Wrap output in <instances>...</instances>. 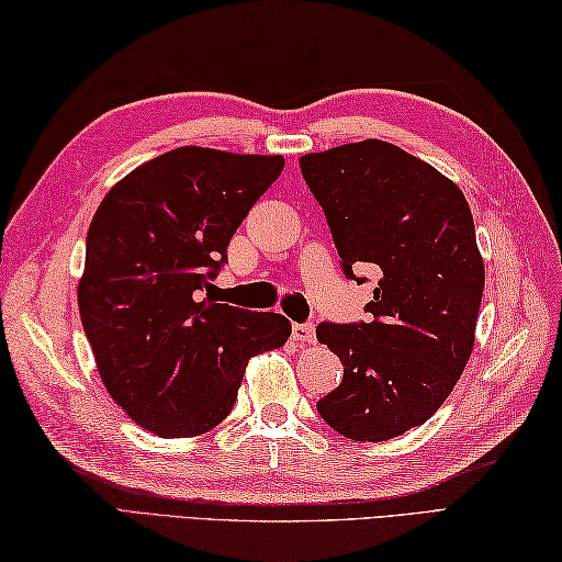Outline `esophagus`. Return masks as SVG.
Masks as SVG:
<instances>
[{
    "label": "esophagus",
    "mask_w": 562,
    "mask_h": 562,
    "mask_svg": "<svg viewBox=\"0 0 562 562\" xmlns=\"http://www.w3.org/2000/svg\"><path fill=\"white\" fill-rule=\"evenodd\" d=\"M292 338L296 342H316V328L312 324H294Z\"/></svg>",
    "instance_id": "1"
}]
</instances>
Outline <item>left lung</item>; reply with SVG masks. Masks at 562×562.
Segmentation results:
<instances>
[{"instance_id":"left-lung-1","label":"left lung","mask_w":562,"mask_h":562,"mask_svg":"<svg viewBox=\"0 0 562 562\" xmlns=\"http://www.w3.org/2000/svg\"><path fill=\"white\" fill-rule=\"evenodd\" d=\"M300 166L345 274H381L372 324L316 328L342 362L316 408L342 437L386 441L439 411L473 352L485 268L471 207L445 173L384 139L304 154Z\"/></svg>"}]
</instances>
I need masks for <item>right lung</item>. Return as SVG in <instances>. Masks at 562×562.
I'll use <instances>...</instances> for the list:
<instances>
[{
    "instance_id": "right-lung-1",
    "label": "right lung",
    "mask_w": 562,
    "mask_h": 562,
    "mask_svg": "<svg viewBox=\"0 0 562 562\" xmlns=\"http://www.w3.org/2000/svg\"><path fill=\"white\" fill-rule=\"evenodd\" d=\"M282 169L280 154L178 147L121 178L93 214L77 288L81 326L105 391L154 435L220 425L250 357L290 338L282 314L202 296Z\"/></svg>"
}]
</instances>
